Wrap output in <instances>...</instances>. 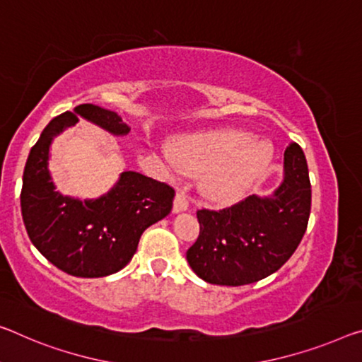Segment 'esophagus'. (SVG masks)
<instances>
[{"mask_svg":"<svg viewBox=\"0 0 362 362\" xmlns=\"http://www.w3.org/2000/svg\"><path fill=\"white\" fill-rule=\"evenodd\" d=\"M189 209V202L186 196L182 192H176L175 200H173V212L175 214H180V212H186Z\"/></svg>","mask_w":362,"mask_h":362,"instance_id":"34e87169","label":"esophagus"}]
</instances>
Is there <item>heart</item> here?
I'll return each mask as SVG.
<instances>
[{"mask_svg":"<svg viewBox=\"0 0 362 362\" xmlns=\"http://www.w3.org/2000/svg\"><path fill=\"white\" fill-rule=\"evenodd\" d=\"M162 158L171 173L180 165L189 173L202 175L204 191L210 199L231 204L243 199L274 158L270 142L254 139L243 129H220L181 139L176 155L162 150Z\"/></svg>","mask_w":362,"mask_h":362,"instance_id":"1","label":"heart"}]
</instances>
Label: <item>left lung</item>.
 I'll use <instances>...</instances> for the list:
<instances>
[{
    "label": "left lung",
    "mask_w": 362,
    "mask_h": 362,
    "mask_svg": "<svg viewBox=\"0 0 362 362\" xmlns=\"http://www.w3.org/2000/svg\"><path fill=\"white\" fill-rule=\"evenodd\" d=\"M285 175L270 196H249L223 210H197L200 233L187 249L194 274L212 285L241 286L280 269L301 243L310 214L303 148L290 144Z\"/></svg>",
    "instance_id": "left-lung-1"
}]
</instances>
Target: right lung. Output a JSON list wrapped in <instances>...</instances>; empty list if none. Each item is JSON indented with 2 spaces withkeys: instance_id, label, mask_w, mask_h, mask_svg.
Wrapping results in <instances>:
<instances>
[{
  "instance_id": "obj_1",
  "label": "right lung",
  "mask_w": 362,
  "mask_h": 362,
  "mask_svg": "<svg viewBox=\"0 0 362 362\" xmlns=\"http://www.w3.org/2000/svg\"><path fill=\"white\" fill-rule=\"evenodd\" d=\"M79 118L113 136L131 131L118 113L92 103L53 118L27 158L21 210L27 235L43 257L72 276L98 278L129 264L142 233L171 212L175 191L137 171H123L97 199L82 200L57 191L48 170L49 147Z\"/></svg>"
}]
</instances>
